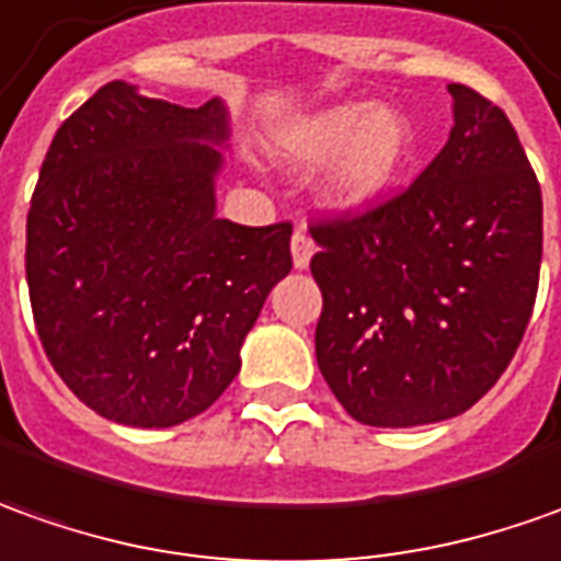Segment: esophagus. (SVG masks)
I'll list each match as a JSON object with an SVG mask.
<instances>
[{"mask_svg":"<svg viewBox=\"0 0 561 561\" xmlns=\"http://www.w3.org/2000/svg\"><path fill=\"white\" fill-rule=\"evenodd\" d=\"M312 251H316V245H312L310 232L304 230V227H297L295 236H291V257H295L297 270H307L310 266Z\"/></svg>","mask_w":561,"mask_h":561,"instance_id":"1","label":"esophagus"}]
</instances>
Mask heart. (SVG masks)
<instances>
[{"label":"heart","mask_w":561,"mask_h":561,"mask_svg":"<svg viewBox=\"0 0 561 561\" xmlns=\"http://www.w3.org/2000/svg\"><path fill=\"white\" fill-rule=\"evenodd\" d=\"M276 147L297 169L319 165L331 156L322 184L329 205L341 211H368L405 181L417 152V135L409 116L396 106L344 101L285 125Z\"/></svg>","instance_id":"b5f03b06"}]
</instances>
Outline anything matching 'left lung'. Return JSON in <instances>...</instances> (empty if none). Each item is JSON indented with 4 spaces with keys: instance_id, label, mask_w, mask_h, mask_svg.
Masks as SVG:
<instances>
[{
    "instance_id": "left-lung-1",
    "label": "left lung",
    "mask_w": 561,
    "mask_h": 561,
    "mask_svg": "<svg viewBox=\"0 0 561 561\" xmlns=\"http://www.w3.org/2000/svg\"><path fill=\"white\" fill-rule=\"evenodd\" d=\"M448 91L455 128L405 193L310 227L316 362L359 424L421 426L472 409L535 310L540 184L504 110L467 85Z\"/></svg>"
}]
</instances>
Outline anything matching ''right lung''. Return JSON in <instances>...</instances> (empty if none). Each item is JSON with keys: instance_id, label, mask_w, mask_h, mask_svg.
I'll list each match as a JSON object with an SVG mask.
<instances>
[{"instance_id": "add662e5", "label": "right lung", "mask_w": 561, "mask_h": 561, "mask_svg": "<svg viewBox=\"0 0 561 561\" xmlns=\"http://www.w3.org/2000/svg\"><path fill=\"white\" fill-rule=\"evenodd\" d=\"M230 116L128 82L57 128L26 215L36 331L91 411L125 426L196 417L239 375V350L291 270V224L217 217Z\"/></svg>"}]
</instances>
